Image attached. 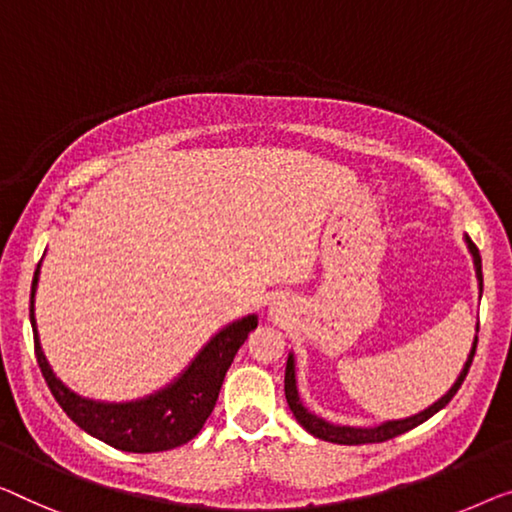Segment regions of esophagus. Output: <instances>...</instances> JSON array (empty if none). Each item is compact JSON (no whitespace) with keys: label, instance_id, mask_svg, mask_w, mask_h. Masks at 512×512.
I'll return each mask as SVG.
<instances>
[{"label":"esophagus","instance_id":"esophagus-1","mask_svg":"<svg viewBox=\"0 0 512 512\" xmlns=\"http://www.w3.org/2000/svg\"><path fill=\"white\" fill-rule=\"evenodd\" d=\"M287 312H289V305H287V301H276L271 305V317H276V319H285L287 317Z\"/></svg>","mask_w":512,"mask_h":512}]
</instances>
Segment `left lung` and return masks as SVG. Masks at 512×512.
<instances>
[{
	"mask_svg": "<svg viewBox=\"0 0 512 512\" xmlns=\"http://www.w3.org/2000/svg\"><path fill=\"white\" fill-rule=\"evenodd\" d=\"M464 243H467V250L471 259H474V271H476V280H478V294L483 296V264H480V253L476 248V243L469 239V234H464ZM476 333H478V324H476ZM476 345H478V335L474 338V345H471V352L467 356V361H464L460 375H457L455 384L448 388V391L441 395L437 402H432L430 407L418 411L414 416H407V418H393V421H381L379 425H370V427H361V425H338V423H331L322 418L315 411L308 409V404L301 400V393H299V379H296V356L294 352H289L287 356V368H285V398L289 409H292V414L296 421L301 423V427L305 432H310L312 437L317 439H324V441H331V444H342V446H358V444H379V441H388L393 437H398V434L409 432L411 427L425 423L427 418H432L437 411H441L446 407L448 402L453 400V395L457 393V388L462 386L464 377H467V372L471 368V361H474V354H476Z\"/></svg>",
	"mask_w": 512,
	"mask_h": 512,
	"instance_id": "obj_1",
	"label": "left lung"
}]
</instances>
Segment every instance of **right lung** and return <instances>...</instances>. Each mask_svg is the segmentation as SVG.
Listing matches in <instances>:
<instances>
[{
	"mask_svg": "<svg viewBox=\"0 0 512 512\" xmlns=\"http://www.w3.org/2000/svg\"><path fill=\"white\" fill-rule=\"evenodd\" d=\"M43 264V259H41ZM41 264L36 266L32 282V319L36 358L48 381L59 407L66 411L75 425L91 437L105 441L112 448L126 453H160L188 444L216 407L220 386L230 370L239 347L248 333L257 329V315H246L227 324L216 335H211L200 352L183 368L177 377L160 386L158 391L135 400H91L75 393L57 377L41 347V335L36 324V289L41 280Z\"/></svg>",
	"mask_w": 512,
	"mask_h": 512,
	"instance_id": "right-lung-1",
	"label": "right lung"
}]
</instances>
